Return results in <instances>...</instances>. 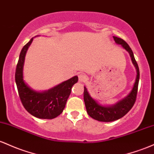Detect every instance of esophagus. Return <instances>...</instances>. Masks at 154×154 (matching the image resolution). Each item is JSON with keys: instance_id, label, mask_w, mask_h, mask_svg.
<instances>
[{"instance_id": "esophagus-1", "label": "esophagus", "mask_w": 154, "mask_h": 154, "mask_svg": "<svg viewBox=\"0 0 154 154\" xmlns=\"http://www.w3.org/2000/svg\"><path fill=\"white\" fill-rule=\"evenodd\" d=\"M79 82H84L86 80V75L84 73L79 74Z\"/></svg>"}]
</instances>
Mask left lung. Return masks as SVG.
Returning <instances> with one entry per match:
<instances>
[{"mask_svg": "<svg viewBox=\"0 0 154 154\" xmlns=\"http://www.w3.org/2000/svg\"><path fill=\"white\" fill-rule=\"evenodd\" d=\"M113 39L117 44L122 45V47L129 52L133 65L135 67L136 70H137V77H136L135 82L133 86L132 91H130L128 95L116 103L115 105H110V106H104V105L99 104L95 100L93 99L89 95L87 89L86 88V86H84V100L86 111L89 116L95 120L99 121V122H110L122 118L131 110V108H132L135 103L136 97H137L140 71L139 67H138L137 62H136L134 54H133V51L129 45L123 39L115 37V36H113Z\"/></svg>", "mask_w": 154, "mask_h": 154, "instance_id": "8db88e82", "label": "left lung"}]
</instances>
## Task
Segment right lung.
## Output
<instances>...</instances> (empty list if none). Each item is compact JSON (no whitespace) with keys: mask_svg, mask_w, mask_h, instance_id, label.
Returning a JSON list of instances; mask_svg holds the SVG:
<instances>
[{"mask_svg":"<svg viewBox=\"0 0 154 154\" xmlns=\"http://www.w3.org/2000/svg\"><path fill=\"white\" fill-rule=\"evenodd\" d=\"M33 38L24 46L20 52L15 72V82L19 96L28 113L38 119H52L62 113L71 92L72 86L77 83L78 76L65 81L52 89L42 92L32 89L23 79V65L26 52Z\"/></svg>","mask_w":154,"mask_h":154,"instance_id":"obj_1","label":"right lung"}]
</instances>
